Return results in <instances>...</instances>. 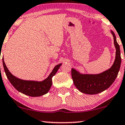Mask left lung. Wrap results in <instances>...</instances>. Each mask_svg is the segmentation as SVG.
<instances>
[{
  "mask_svg": "<svg viewBox=\"0 0 125 125\" xmlns=\"http://www.w3.org/2000/svg\"><path fill=\"white\" fill-rule=\"evenodd\" d=\"M112 33L116 48V56L114 64L110 69L98 74H82L73 68L72 69L73 83L82 93L88 94L100 93L109 88L117 78L121 64V51L115 34L113 31Z\"/></svg>",
  "mask_w": 125,
  "mask_h": 125,
  "instance_id": "8db88e82",
  "label": "left lung"
}]
</instances>
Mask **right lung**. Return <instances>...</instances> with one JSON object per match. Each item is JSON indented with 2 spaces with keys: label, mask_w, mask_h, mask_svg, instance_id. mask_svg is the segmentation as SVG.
I'll return each instance as SVG.
<instances>
[{
  "label": "right lung",
  "mask_w": 125,
  "mask_h": 125,
  "mask_svg": "<svg viewBox=\"0 0 125 125\" xmlns=\"http://www.w3.org/2000/svg\"><path fill=\"white\" fill-rule=\"evenodd\" d=\"M3 64L7 77L13 87L19 92L31 97H39L45 94L48 92L52 86V78L53 76L56 74L61 65V64H60L56 65L49 76L45 80L42 81L38 82L23 80L13 76L7 68L3 58Z\"/></svg>",
  "instance_id": "1"
}]
</instances>
